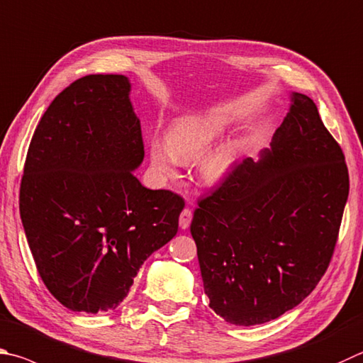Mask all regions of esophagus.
Instances as JSON below:
<instances>
[{
  "label": "esophagus",
  "mask_w": 363,
  "mask_h": 363,
  "mask_svg": "<svg viewBox=\"0 0 363 363\" xmlns=\"http://www.w3.org/2000/svg\"><path fill=\"white\" fill-rule=\"evenodd\" d=\"M190 222H192V211H190L189 208H186L181 213V216H179V227L182 230H186V228H189Z\"/></svg>",
  "instance_id": "1"
}]
</instances>
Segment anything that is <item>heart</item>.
<instances>
[{"label": "heart", "mask_w": 363, "mask_h": 363, "mask_svg": "<svg viewBox=\"0 0 363 363\" xmlns=\"http://www.w3.org/2000/svg\"><path fill=\"white\" fill-rule=\"evenodd\" d=\"M228 128L230 122L227 118L213 114H195L177 118L169 125L167 136H152L149 140L150 167L159 177H173L182 160L196 159L202 155L227 133ZM238 154V143L232 140L219 144L208 155L204 154L199 163L203 179L214 184L227 177L235 167Z\"/></svg>", "instance_id": "b5f03b06"}]
</instances>
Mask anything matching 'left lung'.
I'll return each instance as SVG.
<instances>
[{"instance_id":"1","label":"left lung","mask_w":363,"mask_h":363,"mask_svg":"<svg viewBox=\"0 0 363 363\" xmlns=\"http://www.w3.org/2000/svg\"><path fill=\"white\" fill-rule=\"evenodd\" d=\"M289 98L269 147L236 164L190 223L209 306L235 325L278 319L313 292L347 201L341 147L311 98Z\"/></svg>"}]
</instances>
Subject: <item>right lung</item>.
<instances>
[{"label":"right lung","mask_w":363,"mask_h":363,"mask_svg":"<svg viewBox=\"0 0 363 363\" xmlns=\"http://www.w3.org/2000/svg\"><path fill=\"white\" fill-rule=\"evenodd\" d=\"M130 91L122 74L77 79L50 103L26 155V241L45 287L71 311L116 308L179 225L181 196L133 174L144 146Z\"/></svg>","instance_id":"obj_1"}]
</instances>
